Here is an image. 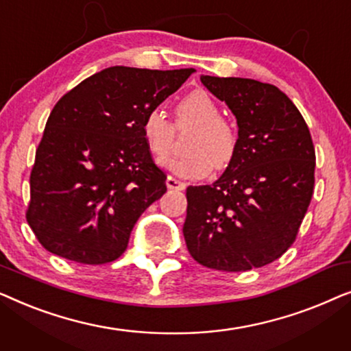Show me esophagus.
Returning <instances> with one entry per match:
<instances>
[{
  "mask_svg": "<svg viewBox=\"0 0 351 351\" xmlns=\"http://www.w3.org/2000/svg\"><path fill=\"white\" fill-rule=\"evenodd\" d=\"M166 185H167V189H169V190H184L185 189L184 182L174 179V177H172V176H167Z\"/></svg>",
  "mask_w": 351,
  "mask_h": 351,
  "instance_id": "34e87169",
  "label": "esophagus"
}]
</instances>
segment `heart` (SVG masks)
<instances>
[{
	"mask_svg": "<svg viewBox=\"0 0 351 351\" xmlns=\"http://www.w3.org/2000/svg\"><path fill=\"white\" fill-rule=\"evenodd\" d=\"M193 128L184 142L185 153L167 156L161 165L185 179L208 176L210 166H228L237 155L238 132L220 117L219 105L206 90H193L176 105V124L161 108H152L142 119V136L153 155L161 158L176 142V129Z\"/></svg>",
	"mask_w": 351,
	"mask_h": 351,
	"instance_id": "obj_1",
	"label": "heart"
}]
</instances>
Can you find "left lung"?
Instances as JSON below:
<instances>
[{"mask_svg": "<svg viewBox=\"0 0 351 351\" xmlns=\"http://www.w3.org/2000/svg\"><path fill=\"white\" fill-rule=\"evenodd\" d=\"M201 83L237 118L238 148L213 185L186 189V247L214 270L261 268L295 241L313 195V141L276 86L208 75Z\"/></svg>", "mask_w": 351, "mask_h": 351, "instance_id": "8db88e82", "label": "left lung"}]
</instances>
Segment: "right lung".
<instances>
[{"label":"right lung","instance_id":"add662e5","mask_svg":"<svg viewBox=\"0 0 351 351\" xmlns=\"http://www.w3.org/2000/svg\"><path fill=\"white\" fill-rule=\"evenodd\" d=\"M193 71L110 66L56 104L36 150L27 209L43 247L86 265L126 251L137 219L166 191L142 119Z\"/></svg>","mask_w":351,"mask_h":351}]
</instances>
